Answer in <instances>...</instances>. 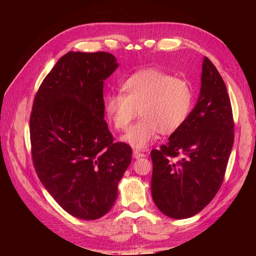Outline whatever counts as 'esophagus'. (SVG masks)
<instances>
[{
	"label": "esophagus",
	"mask_w": 256,
	"mask_h": 256,
	"mask_svg": "<svg viewBox=\"0 0 256 256\" xmlns=\"http://www.w3.org/2000/svg\"><path fill=\"white\" fill-rule=\"evenodd\" d=\"M144 156H145V154L142 153V152H140L138 150H133V157H134V158H140V157H144Z\"/></svg>",
	"instance_id": "1"
}]
</instances>
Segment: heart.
I'll list each match as a JSON object with an SVG mask.
<instances>
[{
    "mask_svg": "<svg viewBox=\"0 0 256 256\" xmlns=\"http://www.w3.org/2000/svg\"><path fill=\"white\" fill-rule=\"evenodd\" d=\"M121 94H108L103 99L106 116L118 131H125L123 142L143 150L157 134L170 135L178 131L190 116L194 94L187 79L172 77L157 69H145L125 79Z\"/></svg>",
    "mask_w": 256,
    "mask_h": 256,
    "instance_id": "1",
    "label": "heart"
}]
</instances>
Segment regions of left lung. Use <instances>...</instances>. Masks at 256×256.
I'll list each match as a JSON object with an SVG mask.
<instances>
[{
    "label": "left lung",
    "instance_id": "8db88e82",
    "mask_svg": "<svg viewBox=\"0 0 256 256\" xmlns=\"http://www.w3.org/2000/svg\"><path fill=\"white\" fill-rule=\"evenodd\" d=\"M233 142L234 121L226 84L204 57L197 104L167 144L150 152L152 197L157 208L174 219L202 210L224 182Z\"/></svg>",
    "mask_w": 256,
    "mask_h": 256
}]
</instances>
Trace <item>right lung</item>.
Returning <instances> with one entry per match:
<instances>
[{
	"mask_svg": "<svg viewBox=\"0 0 256 256\" xmlns=\"http://www.w3.org/2000/svg\"><path fill=\"white\" fill-rule=\"evenodd\" d=\"M118 66L106 52H69L38 88L30 118L38 178L62 208L96 220L110 211L131 146L114 143L104 120L103 81Z\"/></svg>",
	"mask_w": 256,
	"mask_h": 256,
	"instance_id": "obj_1",
	"label": "right lung"
}]
</instances>
